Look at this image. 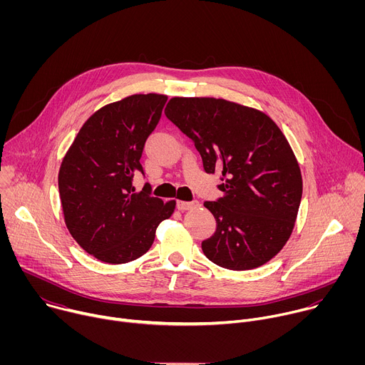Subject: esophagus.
<instances>
[{
  "instance_id": "34e87169",
  "label": "esophagus",
  "mask_w": 365,
  "mask_h": 365,
  "mask_svg": "<svg viewBox=\"0 0 365 365\" xmlns=\"http://www.w3.org/2000/svg\"><path fill=\"white\" fill-rule=\"evenodd\" d=\"M200 203L199 200H190V202H185V200H178V210L180 211H190L197 207Z\"/></svg>"
}]
</instances>
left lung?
Instances as JSON below:
<instances>
[{
    "instance_id": "8db88e82",
    "label": "left lung",
    "mask_w": 365,
    "mask_h": 365,
    "mask_svg": "<svg viewBox=\"0 0 365 365\" xmlns=\"http://www.w3.org/2000/svg\"><path fill=\"white\" fill-rule=\"evenodd\" d=\"M165 114L193 141L203 170L220 173L222 197L203 203L217 221L203 254L237 272L267 263L287 242L302 199L300 169L280 128L215 98H172Z\"/></svg>"
}]
</instances>
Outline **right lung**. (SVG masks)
Returning <instances> with one entry per match:
<instances>
[{
  "mask_svg": "<svg viewBox=\"0 0 365 365\" xmlns=\"http://www.w3.org/2000/svg\"><path fill=\"white\" fill-rule=\"evenodd\" d=\"M168 96L133 95L96 111L81 128L59 172L65 222L76 242L103 263L123 264L148 251L155 228L176 202L151 195L141 173L144 144L159 124Z\"/></svg>",
  "mask_w": 365,
  "mask_h": 365,
  "instance_id": "right-lung-1",
  "label": "right lung"
}]
</instances>
